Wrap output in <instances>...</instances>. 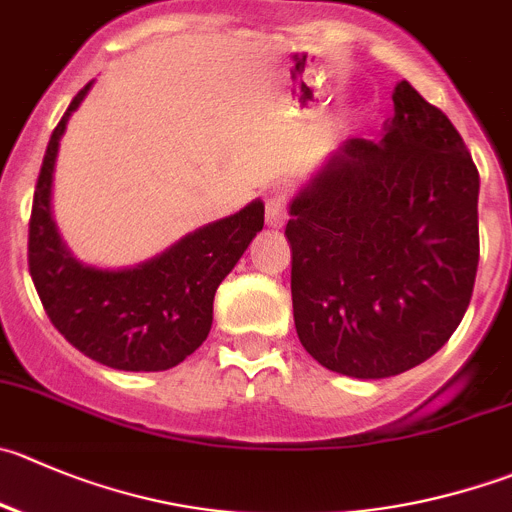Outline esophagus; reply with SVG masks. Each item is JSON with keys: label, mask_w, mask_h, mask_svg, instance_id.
<instances>
[{"label": "esophagus", "mask_w": 512, "mask_h": 512, "mask_svg": "<svg viewBox=\"0 0 512 512\" xmlns=\"http://www.w3.org/2000/svg\"><path fill=\"white\" fill-rule=\"evenodd\" d=\"M289 221V203L284 196L266 198V226L281 228Z\"/></svg>", "instance_id": "esophagus-1"}]
</instances>
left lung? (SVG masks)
Segmentation results:
<instances>
[{
	"label": "left lung",
	"mask_w": 512,
	"mask_h": 512,
	"mask_svg": "<svg viewBox=\"0 0 512 512\" xmlns=\"http://www.w3.org/2000/svg\"><path fill=\"white\" fill-rule=\"evenodd\" d=\"M379 143L349 138L289 206L299 342L332 372L384 379L430 359L470 304L480 175L407 80Z\"/></svg>",
	"instance_id": "left-lung-1"
}]
</instances>
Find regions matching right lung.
I'll return each instance as SVG.
<instances>
[{
    "label": "right lung",
    "mask_w": 512,
    "mask_h": 512,
    "mask_svg": "<svg viewBox=\"0 0 512 512\" xmlns=\"http://www.w3.org/2000/svg\"><path fill=\"white\" fill-rule=\"evenodd\" d=\"M90 85L77 92L47 143L29 218V274L57 332L85 357L123 372H163L206 342L218 284L264 228V203L188 233L133 269L77 261L52 218V173L67 120Z\"/></svg>",
    "instance_id": "obj_1"
}]
</instances>
